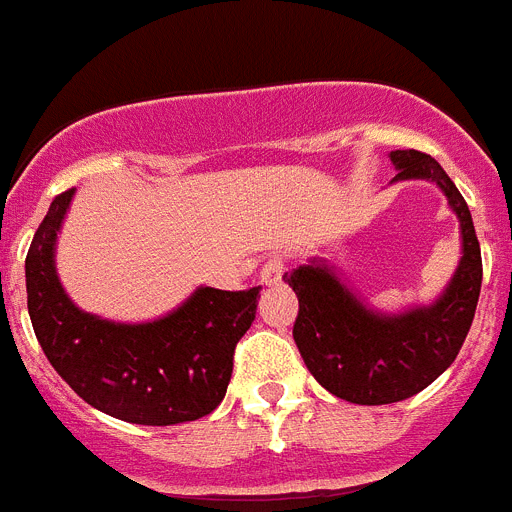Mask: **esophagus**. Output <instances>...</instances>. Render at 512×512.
Listing matches in <instances>:
<instances>
[{"label": "esophagus", "mask_w": 512, "mask_h": 512, "mask_svg": "<svg viewBox=\"0 0 512 512\" xmlns=\"http://www.w3.org/2000/svg\"><path fill=\"white\" fill-rule=\"evenodd\" d=\"M284 274V259L282 256H271L264 266H261V282L264 284H277L282 282Z\"/></svg>", "instance_id": "34e87169"}]
</instances>
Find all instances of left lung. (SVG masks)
I'll use <instances>...</instances> for the list:
<instances>
[{"instance_id": "8db88e82", "label": "left lung", "mask_w": 512, "mask_h": 512, "mask_svg": "<svg viewBox=\"0 0 512 512\" xmlns=\"http://www.w3.org/2000/svg\"><path fill=\"white\" fill-rule=\"evenodd\" d=\"M392 182H433L459 220L461 256L454 277L428 305L384 312L348 287L325 259H310L284 274L300 312L295 343L310 374L330 395L356 405H390L436 382L459 354L472 328L482 287V253L467 202L436 158L392 151Z\"/></svg>"}]
</instances>
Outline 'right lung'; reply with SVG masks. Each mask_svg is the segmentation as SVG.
<instances>
[{
	"label": "right lung",
	"instance_id": "obj_1",
	"mask_svg": "<svg viewBox=\"0 0 512 512\" xmlns=\"http://www.w3.org/2000/svg\"><path fill=\"white\" fill-rule=\"evenodd\" d=\"M74 194L51 202L25 259L27 312L40 348L81 400L117 420L176 425L210 415L228 392L235 343L256 318L261 287H197L146 323L81 310L56 269L58 233Z\"/></svg>",
	"mask_w": 512,
	"mask_h": 512
}]
</instances>
